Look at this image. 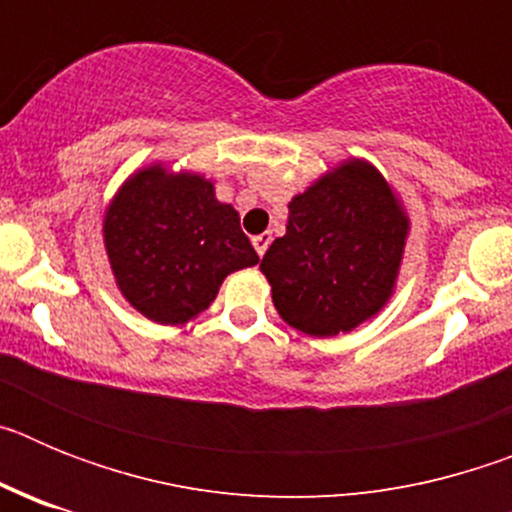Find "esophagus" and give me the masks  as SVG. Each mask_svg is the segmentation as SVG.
<instances>
[{
	"instance_id": "1",
	"label": "esophagus",
	"mask_w": 512,
	"mask_h": 512,
	"mask_svg": "<svg viewBox=\"0 0 512 512\" xmlns=\"http://www.w3.org/2000/svg\"><path fill=\"white\" fill-rule=\"evenodd\" d=\"M269 243H271V233L253 235V248H256V253H259V256H264L266 248H269Z\"/></svg>"
}]
</instances>
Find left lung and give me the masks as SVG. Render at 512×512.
Returning <instances> with one entry per match:
<instances>
[{
    "mask_svg": "<svg viewBox=\"0 0 512 512\" xmlns=\"http://www.w3.org/2000/svg\"><path fill=\"white\" fill-rule=\"evenodd\" d=\"M408 228L390 184L356 158L297 194L287 233L261 259L282 320L328 338L377 315L395 289Z\"/></svg>",
    "mask_w": 512,
    "mask_h": 512,
    "instance_id": "8db88e82",
    "label": "left lung"
}]
</instances>
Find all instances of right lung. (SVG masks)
Returning <instances> with one entry per match:
<instances>
[{
	"instance_id": "1",
	"label": "right lung",
	"mask_w": 512,
	"mask_h": 512,
	"mask_svg": "<svg viewBox=\"0 0 512 512\" xmlns=\"http://www.w3.org/2000/svg\"><path fill=\"white\" fill-rule=\"evenodd\" d=\"M102 230L122 297L161 325L197 318L228 274L259 264L241 217L215 200V187L164 166L122 184Z\"/></svg>"
}]
</instances>
